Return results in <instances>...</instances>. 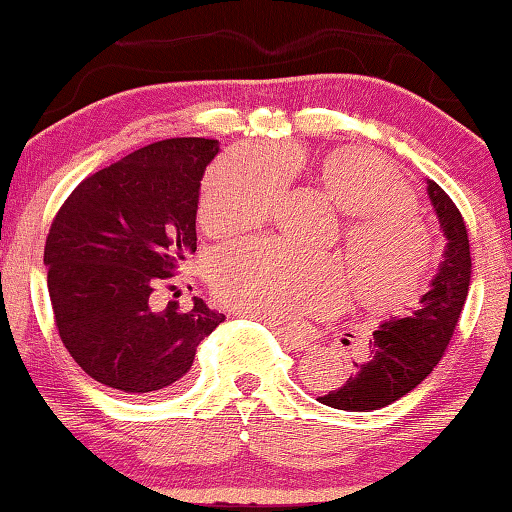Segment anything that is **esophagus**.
I'll list each match as a JSON object with an SVG mask.
<instances>
[{"label": "esophagus", "mask_w": 512, "mask_h": 512, "mask_svg": "<svg viewBox=\"0 0 512 512\" xmlns=\"http://www.w3.org/2000/svg\"><path fill=\"white\" fill-rule=\"evenodd\" d=\"M273 332L277 334V339H280L293 352H307V350H311V345H314L307 339V336H302L300 332H293V329H289V327L273 325Z\"/></svg>", "instance_id": "obj_1"}]
</instances>
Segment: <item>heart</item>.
<instances>
[{
    "mask_svg": "<svg viewBox=\"0 0 512 512\" xmlns=\"http://www.w3.org/2000/svg\"><path fill=\"white\" fill-rule=\"evenodd\" d=\"M296 164V153L284 151ZM316 180L329 201L352 214L341 259L302 253L273 239L239 241L216 250L207 280L225 305L266 323H293L334 309L350 289L375 311H402L418 300L433 248L413 210V194L391 164L359 149L327 153ZM287 183L275 155L239 149L207 171L198 198V221L212 232L253 228L271 216Z\"/></svg>",
    "mask_w": 512,
    "mask_h": 512,
    "instance_id": "b5f03b06",
    "label": "heart"
}]
</instances>
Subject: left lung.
<instances>
[{"mask_svg":"<svg viewBox=\"0 0 512 512\" xmlns=\"http://www.w3.org/2000/svg\"><path fill=\"white\" fill-rule=\"evenodd\" d=\"M427 196L445 237L443 259L418 309L406 318H388L372 332L368 359L357 363L341 388L318 397L341 411H377L411 393L443 359L472 280L465 221L443 187L427 178Z\"/></svg>","mask_w":512,"mask_h":512,"instance_id":"left-lung-1","label":"left lung"}]
</instances>
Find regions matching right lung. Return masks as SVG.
Listing matches in <instances>:
<instances>
[{
	"label": "right lung",
	"instance_id": "1",
	"mask_svg": "<svg viewBox=\"0 0 512 512\" xmlns=\"http://www.w3.org/2000/svg\"><path fill=\"white\" fill-rule=\"evenodd\" d=\"M219 140L176 137L92 173L51 223L45 266L60 339L99 384L128 395L180 384L225 316L194 298L180 311L151 293L196 250L201 180Z\"/></svg>",
	"mask_w": 512,
	"mask_h": 512
}]
</instances>
